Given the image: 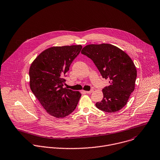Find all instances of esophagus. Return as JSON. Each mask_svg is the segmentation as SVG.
<instances>
[{"instance_id":"esophagus-1","label":"esophagus","mask_w":160,"mask_h":160,"mask_svg":"<svg viewBox=\"0 0 160 160\" xmlns=\"http://www.w3.org/2000/svg\"><path fill=\"white\" fill-rule=\"evenodd\" d=\"M84 92H85V93H86L90 94L91 93L93 92V90H90V91H84Z\"/></svg>"}]
</instances>
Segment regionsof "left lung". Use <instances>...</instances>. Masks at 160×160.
Instances as JSON below:
<instances>
[{
    "label": "left lung",
    "instance_id": "obj_1",
    "mask_svg": "<svg viewBox=\"0 0 160 160\" xmlns=\"http://www.w3.org/2000/svg\"><path fill=\"white\" fill-rule=\"evenodd\" d=\"M81 52L93 62L103 78L109 80L110 85L102 89L103 99L95 103L96 107L111 113L121 110L134 90L137 71L131 58L110 44H88Z\"/></svg>",
    "mask_w": 160,
    "mask_h": 160
}]
</instances>
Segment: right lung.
<instances>
[{"label":"right lung","instance_id":"right-lung-1","mask_svg":"<svg viewBox=\"0 0 160 160\" xmlns=\"http://www.w3.org/2000/svg\"><path fill=\"white\" fill-rule=\"evenodd\" d=\"M81 45L53 46L43 51L29 68L31 91L46 111L63 118L75 109L82 94L63 88L70 66L79 55Z\"/></svg>","mask_w":160,"mask_h":160}]
</instances>
